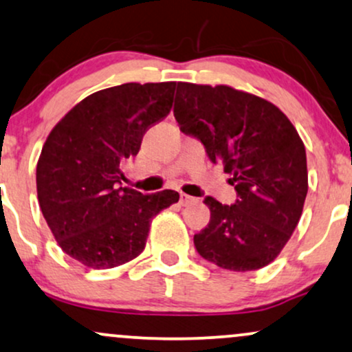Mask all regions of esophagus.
<instances>
[{
    "instance_id": "34e87169",
    "label": "esophagus",
    "mask_w": 352,
    "mask_h": 352,
    "mask_svg": "<svg viewBox=\"0 0 352 352\" xmlns=\"http://www.w3.org/2000/svg\"><path fill=\"white\" fill-rule=\"evenodd\" d=\"M193 201H195L193 197H190V195H187V193H180V200H179V203H180L182 206L192 205Z\"/></svg>"
}]
</instances>
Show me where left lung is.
<instances>
[{"label": "left lung", "instance_id": "8db88e82", "mask_svg": "<svg viewBox=\"0 0 352 352\" xmlns=\"http://www.w3.org/2000/svg\"><path fill=\"white\" fill-rule=\"evenodd\" d=\"M173 116L211 162L224 165L238 195L234 205L205 198L211 219L193 238L198 254L234 272L265 267L290 239L307 198V152L297 129L267 100L226 85L179 82Z\"/></svg>", "mask_w": 352, "mask_h": 352}]
</instances>
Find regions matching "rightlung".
Masks as SVG:
<instances>
[{
	"label": "right lung",
	"mask_w": 352,
	"mask_h": 352,
	"mask_svg": "<svg viewBox=\"0 0 352 352\" xmlns=\"http://www.w3.org/2000/svg\"><path fill=\"white\" fill-rule=\"evenodd\" d=\"M175 82L124 83L80 101L50 131L37 162V198L62 251L91 269L133 261L151 219L179 201L173 190L121 187L149 126L170 113Z\"/></svg>",
	"instance_id": "right-lung-1"
}]
</instances>
